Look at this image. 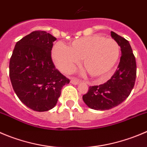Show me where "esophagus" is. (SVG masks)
<instances>
[{
	"label": "esophagus",
	"mask_w": 147,
	"mask_h": 147,
	"mask_svg": "<svg viewBox=\"0 0 147 147\" xmlns=\"http://www.w3.org/2000/svg\"><path fill=\"white\" fill-rule=\"evenodd\" d=\"M80 82H81L80 81L77 80V79H71V83L73 84H74V85H78L79 83H80Z\"/></svg>",
	"instance_id": "esophagus-1"
}]
</instances>
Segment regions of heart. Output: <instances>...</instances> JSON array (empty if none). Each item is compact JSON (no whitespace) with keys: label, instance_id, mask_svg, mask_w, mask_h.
<instances>
[{"label":"heart","instance_id":"heart-1","mask_svg":"<svg viewBox=\"0 0 147 147\" xmlns=\"http://www.w3.org/2000/svg\"><path fill=\"white\" fill-rule=\"evenodd\" d=\"M55 64L64 73H71L83 60V65L94 78H104L111 72L120 56L115 40L100 35L81 37L68 47L58 42L52 50Z\"/></svg>","mask_w":147,"mask_h":147}]
</instances>
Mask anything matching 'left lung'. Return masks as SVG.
I'll list each match as a JSON object with an SVG mask.
<instances>
[{
	"label": "left lung",
	"mask_w": 147,
	"mask_h": 147,
	"mask_svg": "<svg viewBox=\"0 0 147 147\" xmlns=\"http://www.w3.org/2000/svg\"><path fill=\"white\" fill-rule=\"evenodd\" d=\"M111 37L121 47L122 55L111 79L103 84L89 86L82 97L85 104L93 110H110L119 105L129 96L135 84L136 63L129 42L114 32H111Z\"/></svg>",
	"instance_id": "1"
}]
</instances>
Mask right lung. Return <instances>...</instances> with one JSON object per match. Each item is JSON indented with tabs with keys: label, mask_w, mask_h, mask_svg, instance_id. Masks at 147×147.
<instances>
[{
	"label": "right lung",
	"mask_w": 147,
	"mask_h": 147,
	"mask_svg": "<svg viewBox=\"0 0 147 147\" xmlns=\"http://www.w3.org/2000/svg\"><path fill=\"white\" fill-rule=\"evenodd\" d=\"M55 40L45 31H34L16 42L10 59L9 76L13 90L19 100L34 111L53 108L62 87L70 82L52 61Z\"/></svg>",
	"instance_id": "add662e5"
}]
</instances>
